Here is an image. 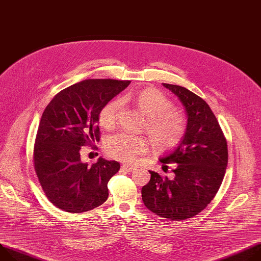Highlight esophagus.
Listing matches in <instances>:
<instances>
[{
	"instance_id": "obj_1",
	"label": "esophagus",
	"mask_w": 261,
	"mask_h": 261,
	"mask_svg": "<svg viewBox=\"0 0 261 261\" xmlns=\"http://www.w3.org/2000/svg\"><path fill=\"white\" fill-rule=\"evenodd\" d=\"M135 169V167H133V165H130V164H123L122 165V170L127 172V173H131L133 172Z\"/></svg>"
}]
</instances>
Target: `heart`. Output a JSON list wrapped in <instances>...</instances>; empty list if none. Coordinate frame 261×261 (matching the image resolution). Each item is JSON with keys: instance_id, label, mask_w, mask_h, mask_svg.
<instances>
[{"instance_id": "1", "label": "heart", "mask_w": 261, "mask_h": 261, "mask_svg": "<svg viewBox=\"0 0 261 261\" xmlns=\"http://www.w3.org/2000/svg\"><path fill=\"white\" fill-rule=\"evenodd\" d=\"M125 101L134 102L149 121L147 132L157 149H171L176 147L183 138L186 130L183 117L172 111L173 103L163 93L154 88H145L130 92L124 97ZM122 107V101L112 99L100 110L99 122L102 127L112 129ZM148 141L145 137L118 132L107 138L105 151L113 159L131 162L136 156L148 151Z\"/></svg>"}]
</instances>
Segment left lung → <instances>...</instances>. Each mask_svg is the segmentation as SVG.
Here are the masks:
<instances>
[{"label": "left lung", "mask_w": 261, "mask_h": 261, "mask_svg": "<svg viewBox=\"0 0 261 261\" xmlns=\"http://www.w3.org/2000/svg\"><path fill=\"white\" fill-rule=\"evenodd\" d=\"M184 106L187 122L176 149L159 160L177 163L174 178L150 171L151 179L141 188L146 207L173 221L194 218L215 198L228 163L227 141L209 105L185 87L162 83Z\"/></svg>", "instance_id": "obj_1"}]
</instances>
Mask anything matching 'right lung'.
<instances>
[{
	"label": "right lung",
	"instance_id": "1",
	"mask_svg": "<svg viewBox=\"0 0 261 261\" xmlns=\"http://www.w3.org/2000/svg\"><path fill=\"white\" fill-rule=\"evenodd\" d=\"M129 84L113 79L83 80L58 92L45 107L33 161L43 192L56 207L79 213L107 200V183L120 163L102 157L96 163H84L80 150L100 140V110Z\"/></svg>",
	"mask_w": 261,
	"mask_h": 261
}]
</instances>
